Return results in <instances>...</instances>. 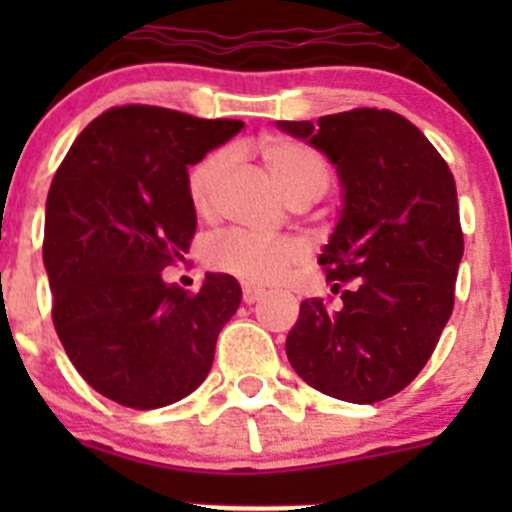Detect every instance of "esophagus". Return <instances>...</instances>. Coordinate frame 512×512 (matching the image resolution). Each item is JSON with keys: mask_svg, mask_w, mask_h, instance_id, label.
<instances>
[{"mask_svg": "<svg viewBox=\"0 0 512 512\" xmlns=\"http://www.w3.org/2000/svg\"><path fill=\"white\" fill-rule=\"evenodd\" d=\"M262 297H265V289H260L255 285H242V299H245V304L260 302Z\"/></svg>", "mask_w": 512, "mask_h": 512, "instance_id": "1", "label": "esophagus"}]
</instances>
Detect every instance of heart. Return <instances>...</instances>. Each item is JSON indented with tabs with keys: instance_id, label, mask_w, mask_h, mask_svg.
<instances>
[{
	"instance_id": "1",
	"label": "heart",
	"mask_w": 512,
	"mask_h": 512,
	"mask_svg": "<svg viewBox=\"0 0 512 512\" xmlns=\"http://www.w3.org/2000/svg\"><path fill=\"white\" fill-rule=\"evenodd\" d=\"M257 151L289 200L297 195L319 198L329 188L332 170L327 160L307 143L285 136H267L257 143ZM227 160H230V153L225 148H215L190 165L188 198L190 208L200 218H208L213 213L215 193H218ZM302 257V245L292 237H262L245 230H227L213 237L205 247V262L213 270L252 282V285H272V282L285 280L287 272L299 265Z\"/></svg>"
}]
</instances>
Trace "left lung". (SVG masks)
<instances>
[{"mask_svg":"<svg viewBox=\"0 0 512 512\" xmlns=\"http://www.w3.org/2000/svg\"><path fill=\"white\" fill-rule=\"evenodd\" d=\"M277 126L332 160L344 188L319 257L339 302L299 304L287 359L312 389L376 404L416 379L453 312L463 257L456 180L414 123L386 108Z\"/></svg>","mask_w":512,"mask_h":512,"instance_id":"obj_1","label":"left lung"}]
</instances>
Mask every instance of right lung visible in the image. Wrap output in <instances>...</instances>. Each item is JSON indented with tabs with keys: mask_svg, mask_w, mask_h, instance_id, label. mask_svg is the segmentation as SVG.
Masks as SVG:
<instances>
[{
	"mask_svg": "<svg viewBox=\"0 0 512 512\" xmlns=\"http://www.w3.org/2000/svg\"><path fill=\"white\" fill-rule=\"evenodd\" d=\"M242 128L160 106L108 108L81 131L46 198L51 319L71 364L101 396L160 409L193 394L242 299L235 277L198 292L165 285L185 260L195 210L188 165Z\"/></svg>",
	"mask_w": 512,
	"mask_h": 512,
	"instance_id": "right-lung-1",
	"label": "right lung"
}]
</instances>
